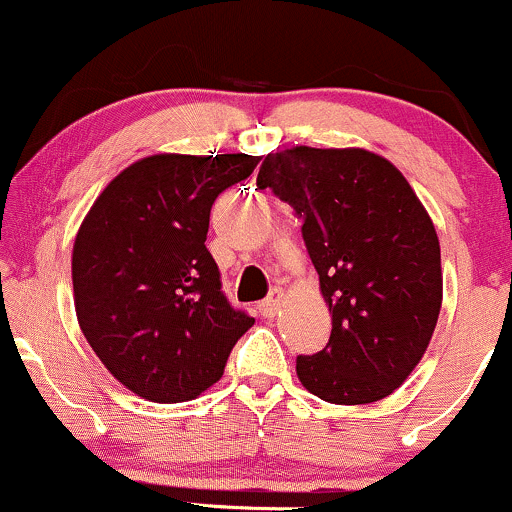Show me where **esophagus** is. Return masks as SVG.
<instances>
[{
	"instance_id": "obj_1",
	"label": "esophagus",
	"mask_w": 512,
	"mask_h": 512,
	"mask_svg": "<svg viewBox=\"0 0 512 512\" xmlns=\"http://www.w3.org/2000/svg\"><path fill=\"white\" fill-rule=\"evenodd\" d=\"M282 301H284V291L282 289H272V294H269L267 299L260 303L262 316H265V318L277 316V311H279V306H282Z\"/></svg>"
}]
</instances>
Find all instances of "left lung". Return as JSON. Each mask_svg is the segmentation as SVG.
<instances>
[{
  "mask_svg": "<svg viewBox=\"0 0 512 512\" xmlns=\"http://www.w3.org/2000/svg\"><path fill=\"white\" fill-rule=\"evenodd\" d=\"M257 187L303 221L333 311L328 345L296 357L301 384L340 406L381 401L423 359L440 316V240L428 211L386 157L362 148L269 153Z\"/></svg>",
  "mask_w": 512,
  "mask_h": 512,
  "instance_id": "1",
  "label": "left lung"
}]
</instances>
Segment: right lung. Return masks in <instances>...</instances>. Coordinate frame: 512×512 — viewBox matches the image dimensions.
I'll list each match as a JSON object with an SVG mask.
<instances>
[{
	"mask_svg": "<svg viewBox=\"0 0 512 512\" xmlns=\"http://www.w3.org/2000/svg\"><path fill=\"white\" fill-rule=\"evenodd\" d=\"M260 157L160 153L116 174L72 247L80 328L128 391L192 401L216 384L255 318L233 308L206 250L213 201Z\"/></svg>",
	"mask_w": 512,
	"mask_h": 512,
	"instance_id": "obj_1",
	"label": "right lung"
}]
</instances>
